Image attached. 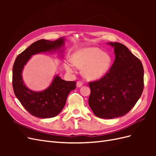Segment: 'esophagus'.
<instances>
[{
    "instance_id": "34e87169",
    "label": "esophagus",
    "mask_w": 156,
    "mask_h": 156,
    "mask_svg": "<svg viewBox=\"0 0 156 156\" xmlns=\"http://www.w3.org/2000/svg\"><path fill=\"white\" fill-rule=\"evenodd\" d=\"M83 82L82 81H77V84H76V86H77V87H78V88H80V87H81L82 86H83Z\"/></svg>"
}]
</instances>
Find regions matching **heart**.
<instances>
[{
  "label": "heart",
  "mask_w": 156,
  "mask_h": 156,
  "mask_svg": "<svg viewBox=\"0 0 156 156\" xmlns=\"http://www.w3.org/2000/svg\"><path fill=\"white\" fill-rule=\"evenodd\" d=\"M111 64L112 57L107 52L95 47H87L74 51L71 61H67L64 67L68 73L75 72V66L83 68L84 77L89 80H97L105 76Z\"/></svg>",
  "instance_id": "1"
}]
</instances>
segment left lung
I'll return each instance as SVG.
<instances>
[{
  "label": "left lung",
  "instance_id": "obj_1",
  "mask_svg": "<svg viewBox=\"0 0 156 156\" xmlns=\"http://www.w3.org/2000/svg\"><path fill=\"white\" fill-rule=\"evenodd\" d=\"M107 44L114 48L115 62L106 75L89 83L88 104L96 116L112 119L125 115L139 100L144 88V69L124 45Z\"/></svg>",
  "mask_w": 156,
  "mask_h": 156
}]
</instances>
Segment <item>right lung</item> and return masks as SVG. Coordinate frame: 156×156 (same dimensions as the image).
I'll return each instance as SVG.
<instances>
[{"instance_id":"1","label":"right lung","mask_w":156,"mask_h":156,"mask_svg":"<svg viewBox=\"0 0 156 156\" xmlns=\"http://www.w3.org/2000/svg\"><path fill=\"white\" fill-rule=\"evenodd\" d=\"M65 41L64 37L55 41H36L19 55L14 62L12 71L14 94L32 116L40 119L57 116L65 106L68 94L76 87V82L64 81L56 74L48 88L41 91H34L26 86L23 79V71L32 55L57 52L60 57H63Z\"/></svg>"}]
</instances>
